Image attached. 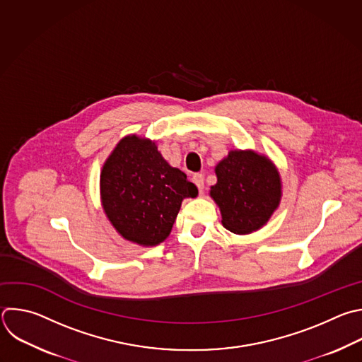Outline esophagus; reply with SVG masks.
I'll use <instances>...</instances> for the list:
<instances>
[{"mask_svg": "<svg viewBox=\"0 0 362 362\" xmlns=\"http://www.w3.org/2000/svg\"><path fill=\"white\" fill-rule=\"evenodd\" d=\"M192 179H193L194 185L197 186L199 193H200V194H203V189H204V179H203V175H202V173H194Z\"/></svg>", "mask_w": 362, "mask_h": 362, "instance_id": "esophagus-1", "label": "esophagus"}]
</instances>
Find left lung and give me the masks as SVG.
<instances>
[{"label":"left lung","instance_id":"8db88e82","mask_svg":"<svg viewBox=\"0 0 362 362\" xmlns=\"http://www.w3.org/2000/svg\"><path fill=\"white\" fill-rule=\"evenodd\" d=\"M217 183L210 197L220 209L221 224L234 234L262 228L283 196L281 176L273 160L256 151L233 149L214 168Z\"/></svg>","mask_w":362,"mask_h":362}]
</instances>
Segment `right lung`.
<instances>
[{"label":"right lung","instance_id":"1","mask_svg":"<svg viewBox=\"0 0 362 362\" xmlns=\"http://www.w3.org/2000/svg\"><path fill=\"white\" fill-rule=\"evenodd\" d=\"M99 192L117 234L144 247L165 242L183 199L199 193L180 169L163 159L155 141L136 134L120 139L105 160Z\"/></svg>","mask_w":362,"mask_h":362}]
</instances>
